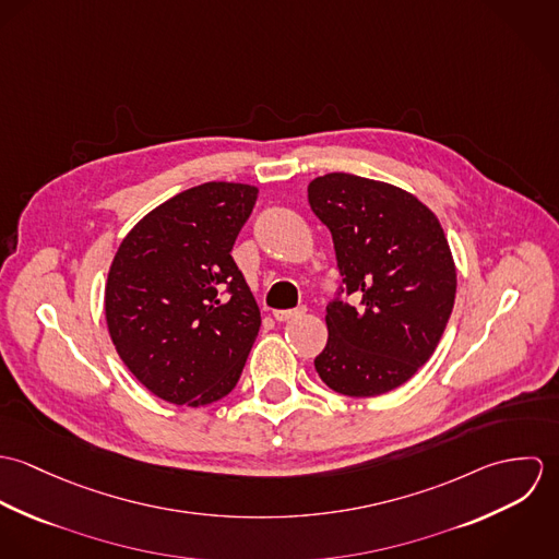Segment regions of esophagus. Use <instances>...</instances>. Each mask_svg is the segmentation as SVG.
Segmentation results:
<instances>
[{"label":"esophagus","instance_id":"obj_1","mask_svg":"<svg viewBox=\"0 0 559 559\" xmlns=\"http://www.w3.org/2000/svg\"><path fill=\"white\" fill-rule=\"evenodd\" d=\"M306 314V308H295V310H275L273 312V319L284 322V320L297 319V317H304Z\"/></svg>","mask_w":559,"mask_h":559}]
</instances>
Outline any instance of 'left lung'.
<instances>
[{
	"label": "left lung",
	"instance_id": "1",
	"mask_svg": "<svg viewBox=\"0 0 559 559\" xmlns=\"http://www.w3.org/2000/svg\"><path fill=\"white\" fill-rule=\"evenodd\" d=\"M329 228L346 295L326 306L322 383L353 399L406 383L435 353L456 297V266L437 215L390 182L333 171L308 185Z\"/></svg>",
	"mask_w": 559,
	"mask_h": 559
}]
</instances>
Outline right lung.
<instances>
[{
	"label": "right lung",
	"mask_w": 559,
	"mask_h": 559,
	"mask_svg": "<svg viewBox=\"0 0 559 559\" xmlns=\"http://www.w3.org/2000/svg\"><path fill=\"white\" fill-rule=\"evenodd\" d=\"M258 189L191 187L135 224L105 284L111 342L133 377L171 404L228 396L260 329L258 304L230 255Z\"/></svg>",
	"instance_id": "add662e5"
}]
</instances>
